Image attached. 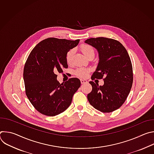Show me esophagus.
Wrapping results in <instances>:
<instances>
[{
  "mask_svg": "<svg viewBox=\"0 0 154 154\" xmlns=\"http://www.w3.org/2000/svg\"><path fill=\"white\" fill-rule=\"evenodd\" d=\"M80 82H81V83H82V84H83V83H87V81H86V80H85V79H81V80H80Z\"/></svg>",
  "mask_w": 154,
  "mask_h": 154,
  "instance_id": "esophagus-1",
  "label": "esophagus"
}]
</instances>
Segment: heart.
Listing matches in <instances>:
<instances>
[{
	"label": "heart",
	"instance_id": "obj_1",
	"mask_svg": "<svg viewBox=\"0 0 154 154\" xmlns=\"http://www.w3.org/2000/svg\"><path fill=\"white\" fill-rule=\"evenodd\" d=\"M81 51L83 52V54L86 57L88 58L91 55H94V51L93 48L88 45H83L81 46ZM74 53V49L69 50L66 54V61L68 64H70L72 62L73 55ZM90 69L85 68H77L74 73L76 75L80 77H85L90 72Z\"/></svg>",
	"mask_w": 154,
	"mask_h": 154
}]
</instances>
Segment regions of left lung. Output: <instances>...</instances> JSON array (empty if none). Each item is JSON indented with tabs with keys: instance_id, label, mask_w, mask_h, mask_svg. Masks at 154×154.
<instances>
[{
	"instance_id": "left-lung-1",
	"label": "left lung",
	"mask_w": 154,
	"mask_h": 154,
	"mask_svg": "<svg viewBox=\"0 0 154 154\" xmlns=\"http://www.w3.org/2000/svg\"><path fill=\"white\" fill-rule=\"evenodd\" d=\"M85 42L95 48L99 61L91 79H102V86L91 81L92 91L87 96L97 110L110 113L125 101L133 83L132 64L125 48L117 40L104 37L91 38Z\"/></svg>"
}]
</instances>
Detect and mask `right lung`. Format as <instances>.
<instances>
[{
    "mask_svg": "<svg viewBox=\"0 0 154 154\" xmlns=\"http://www.w3.org/2000/svg\"><path fill=\"white\" fill-rule=\"evenodd\" d=\"M79 41L49 38L39 42L28 57L23 74L26 94L40 113L54 116L71 105L80 81L71 78L60 84L55 73L68 68L66 54L77 46Z\"/></svg>",
    "mask_w": 154,
    "mask_h": 154,
    "instance_id": "1",
    "label": "right lung"
}]
</instances>
